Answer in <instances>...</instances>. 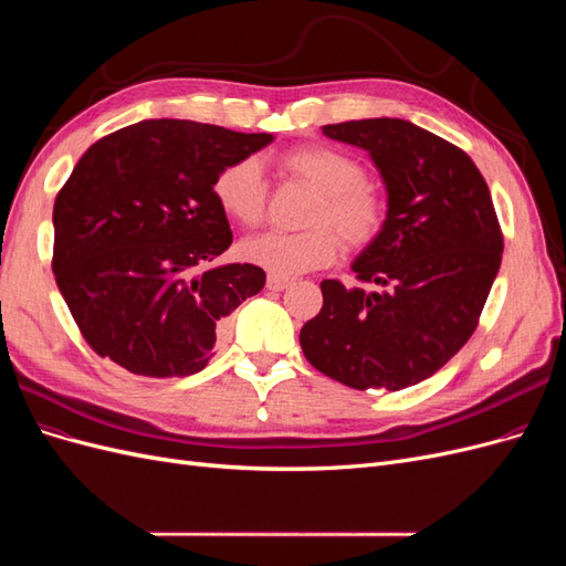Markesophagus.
Listing matches in <instances>:
<instances>
[{
	"instance_id": "1",
	"label": "esophagus",
	"mask_w": 566,
	"mask_h": 566,
	"mask_svg": "<svg viewBox=\"0 0 566 566\" xmlns=\"http://www.w3.org/2000/svg\"><path fill=\"white\" fill-rule=\"evenodd\" d=\"M290 285V279H281V276H269L266 279V287L273 290V293H281V290H285Z\"/></svg>"
}]
</instances>
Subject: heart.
<instances>
[{
  "instance_id": "obj_1",
  "label": "heart",
  "mask_w": 566,
  "mask_h": 566,
  "mask_svg": "<svg viewBox=\"0 0 566 566\" xmlns=\"http://www.w3.org/2000/svg\"><path fill=\"white\" fill-rule=\"evenodd\" d=\"M281 167L318 193L306 214L310 229L248 238L241 245L248 262L273 276H297L335 262L342 250L339 237L349 250H364L380 235L387 219L385 198L366 181L364 165L347 153L331 146H297L283 153ZM212 191L219 208L241 224L256 227L264 219L269 191L260 160L229 163L217 175Z\"/></svg>"
}]
</instances>
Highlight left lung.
Instances as JSON below:
<instances>
[{
  "mask_svg": "<svg viewBox=\"0 0 566 566\" xmlns=\"http://www.w3.org/2000/svg\"><path fill=\"white\" fill-rule=\"evenodd\" d=\"M323 134L370 153L387 219L352 264L378 290L323 281V306L300 345L342 385L399 391L434 375L474 333L501 269L499 217L468 153L408 119H352Z\"/></svg>",
  "mask_w": 566,
  "mask_h": 566,
  "instance_id": "obj_1",
  "label": "left lung"
}]
</instances>
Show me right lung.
I'll return each instance as SVG.
<instances>
[{
	"label": "right lung",
	"instance_id": "add662e5",
	"mask_svg": "<svg viewBox=\"0 0 566 566\" xmlns=\"http://www.w3.org/2000/svg\"><path fill=\"white\" fill-rule=\"evenodd\" d=\"M271 142L163 117L117 129L80 158L54 202L51 269L101 358L144 378L208 366L227 316L266 283L254 264L202 269L233 241L212 186Z\"/></svg>",
	"mask_w": 566,
	"mask_h": 566
}]
</instances>
